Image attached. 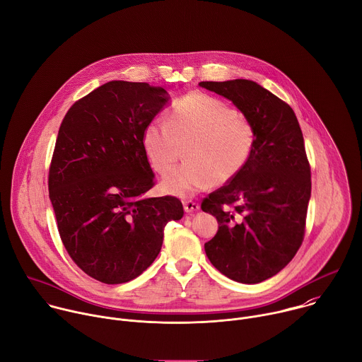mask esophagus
Listing matches in <instances>:
<instances>
[{
  "label": "esophagus",
  "instance_id": "esophagus-1",
  "mask_svg": "<svg viewBox=\"0 0 362 362\" xmlns=\"http://www.w3.org/2000/svg\"><path fill=\"white\" fill-rule=\"evenodd\" d=\"M182 204H184L185 212H195V211L199 209V204L195 202V201H192V199H185Z\"/></svg>",
  "mask_w": 362,
  "mask_h": 362
}]
</instances>
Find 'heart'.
Listing matches in <instances>:
<instances>
[{
    "mask_svg": "<svg viewBox=\"0 0 362 362\" xmlns=\"http://www.w3.org/2000/svg\"><path fill=\"white\" fill-rule=\"evenodd\" d=\"M255 146L252 122L230 104L201 93L174 101L168 124L151 121L142 132V147L153 170L168 173L181 148L187 164L161 182L164 192L189 197L212 184L233 181L247 165Z\"/></svg>",
    "mask_w": 362,
    "mask_h": 362,
    "instance_id": "1",
    "label": "heart"
}]
</instances>
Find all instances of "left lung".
Here are the masks:
<instances>
[{
  "label": "left lung",
  "instance_id": "left-lung-1",
  "mask_svg": "<svg viewBox=\"0 0 362 362\" xmlns=\"http://www.w3.org/2000/svg\"><path fill=\"white\" fill-rule=\"evenodd\" d=\"M199 86L233 101L255 128L244 170L201 204L218 221L204 248L226 276L258 284L290 262L304 240L311 168L303 131L293 108L254 81Z\"/></svg>",
  "mask_w": 362,
  "mask_h": 362
}]
</instances>
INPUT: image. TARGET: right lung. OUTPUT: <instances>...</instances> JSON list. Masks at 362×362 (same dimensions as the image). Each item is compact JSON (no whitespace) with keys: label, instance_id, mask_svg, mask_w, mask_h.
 Listing matches in <instances>:
<instances>
[{"label":"right lung","instance_id":"add662e5","mask_svg":"<svg viewBox=\"0 0 362 362\" xmlns=\"http://www.w3.org/2000/svg\"><path fill=\"white\" fill-rule=\"evenodd\" d=\"M168 100L163 87L110 81L72 104L61 122L48 174L58 233L72 261L104 284L146 271L165 226L184 215L175 197H144L154 173L142 132Z\"/></svg>","mask_w":362,"mask_h":362}]
</instances>
